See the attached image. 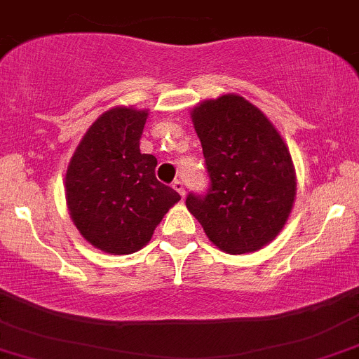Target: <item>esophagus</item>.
Here are the masks:
<instances>
[{
    "label": "esophagus",
    "mask_w": 359,
    "mask_h": 359,
    "mask_svg": "<svg viewBox=\"0 0 359 359\" xmlns=\"http://www.w3.org/2000/svg\"><path fill=\"white\" fill-rule=\"evenodd\" d=\"M173 189H175L177 193H179L180 196H182V200H184V196H186V186H184L182 180H175V182H173Z\"/></svg>",
    "instance_id": "34e87169"
}]
</instances>
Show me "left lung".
Returning <instances> with one entry per match:
<instances>
[{
	"instance_id": "1",
	"label": "left lung",
	"mask_w": 359,
	"mask_h": 359,
	"mask_svg": "<svg viewBox=\"0 0 359 359\" xmlns=\"http://www.w3.org/2000/svg\"><path fill=\"white\" fill-rule=\"evenodd\" d=\"M210 186L186 205L215 247L255 252L283 229L295 200V170L273 123L240 95L193 111Z\"/></svg>"
}]
</instances>
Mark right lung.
Here are the masks:
<instances>
[{
	"label": "right lung",
	"mask_w": 359,
	"mask_h": 359,
	"mask_svg": "<svg viewBox=\"0 0 359 359\" xmlns=\"http://www.w3.org/2000/svg\"><path fill=\"white\" fill-rule=\"evenodd\" d=\"M147 111L104 112L79 142L66 173V200L79 233L114 255L140 250L180 194L156 179L158 161L140 153Z\"/></svg>",
	"instance_id": "add662e5"
}]
</instances>
